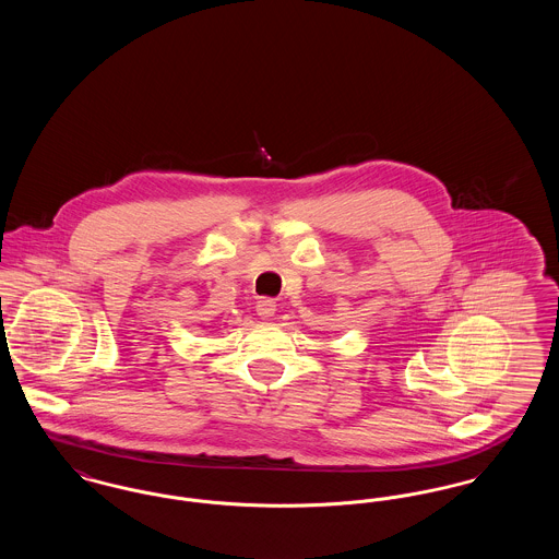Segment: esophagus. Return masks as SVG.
<instances>
[{
    "label": "esophagus",
    "mask_w": 559,
    "mask_h": 559,
    "mask_svg": "<svg viewBox=\"0 0 559 559\" xmlns=\"http://www.w3.org/2000/svg\"><path fill=\"white\" fill-rule=\"evenodd\" d=\"M255 310H258V314H260L262 319H270V317H274V312H276V301H272V299H260L258 306H255Z\"/></svg>",
    "instance_id": "obj_1"
}]
</instances>
